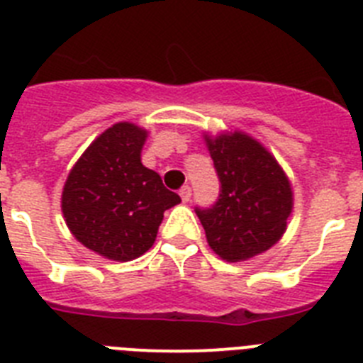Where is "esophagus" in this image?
Masks as SVG:
<instances>
[{
    "label": "esophagus",
    "instance_id": "esophagus-1",
    "mask_svg": "<svg viewBox=\"0 0 363 363\" xmlns=\"http://www.w3.org/2000/svg\"><path fill=\"white\" fill-rule=\"evenodd\" d=\"M191 187H189V185H185V187H182L179 189V198H182V201H184V203H187L189 200H191Z\"/></svg>",
    "mask_w": 363,
    "mask_h": 363
}]
</instances>
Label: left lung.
Listing matches in <instances>:
<instances>
[{
    "label": "left lung",
    "mask_w": 363,
    "mask_h": 363,
    "mask_svg": "<svg viewBox=\"0 0 363 363\" xmlns=\"http://www.w3.org/2000/svg\"><path fill=\"white\" fill-rule=\"evenodd\" d=\"M220 178V198L196 209L209 247L225 262H245L278 243L293 214L291 182L278 160L242 130L203 134Z\"/></svg>",
    "instance_id": "1"
}]
</instances>
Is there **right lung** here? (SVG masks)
Returning <instances> with one entry per match:
<instances>
[{
	"label": "right lung",
	"instance_id": "1",
	"mask_svg": "<svg viewBox=\"0 0 363 363\" xmlns=\"http://www.w3.org/2000/svg\"><path fill=\"white\" fill-rule=\"evenodd\" d=\"M147 136L136 123H114L86 147L63 185L62 213L74 238L114 262L145 255L163 213L182 201L142 163Z\"/></svg>",
	"mask_w": 363,
	"mask_h": 363
}]
</instances>
